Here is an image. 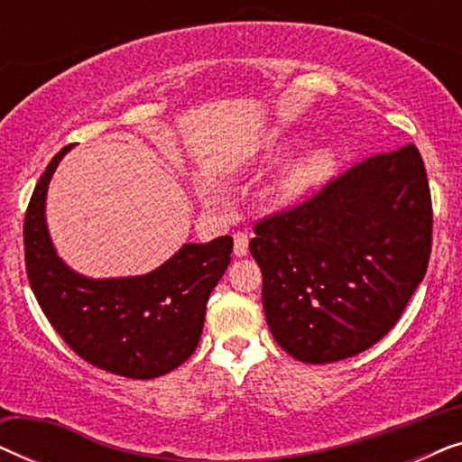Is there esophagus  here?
<instances>
[{
	"label": "esophagus",
	"instance_id": "34e87169",
	"mask_svg": "<svg viewBox=\"0 0 462 462\" xmlns=\"http://www.w3.org/2000/svg\"><path fill=\"white\" fill-rule=\"evenodd\" d=\"M233 254H236L237 258H242L248 254V236H244V233H237L236 237H233Z\"/></svg>",
	"mask_w": 462,
	"mask_h": 462
}]
</instances>
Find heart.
<instances>
[{"label": "heart", "mask_w": 462, "mask_h": 462, "mask_svg": "<svg viewBox=\"0 0 462 462\" xmlns=\"http://www.w3.org/2000/svg\"><path fill=\"white\" fill-rule=\"evenodd\" d=\"M302 141L300 138H271L252 155V162L271 163L282 160L290 151H294ZM338 166L337 151L330 147H315L290 160L271 182V195L280 204H288L307 195L321 182L330 179Z\"/></svg>", "instance_id": "obj_1"}]
</instances>
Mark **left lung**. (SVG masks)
I'll return each mask as SVG.
<instances>
[{
	"label": "left lung",
	"mask_w": 462,
	"mask_h": 462,
	"mask_svg": "<svg viewBox=\"0 0 462 462\" xmlns=\"http://www.w3.org/2000/svg\"><path fill=\"white\" fill-rule=\"evenodd\" d=\"M431 193L414 144L370 157L254 226L263 309L283 351L332 364L397 324L431 254Z\"/></svg>",
	"instance_id": "1"
}]
</instances>
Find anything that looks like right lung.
I'll use <instances>...</instances> for the list:
<instances>
[{
  "label": "right lung",
  "mask_w": 462,
  "mask_h": 462,
  "mask_svg": "<svg viewBox=\"0 0 462 462\" xmlns=\"http://www.w3.org/2000/svg\"><path fill=\"white\" fill-rule=\"evenodd\" d=\"M73 144L48 163L24 214L27 277L43 315L88 364L125 378H157L193 356L206 302L231 263L233 237L182 244L144 275L88 277L56 252L46 220L50 180Z\"/></svg>",
  "instance_id": "obj_1"
}]
</instances>
